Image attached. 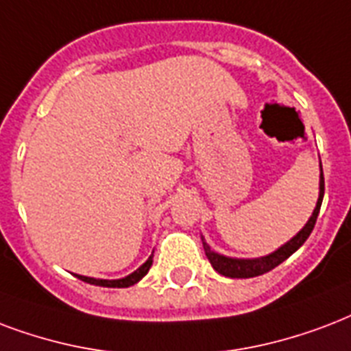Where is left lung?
Returning <instances> with one entry per match:
<instances>
[{
    "instance_id": "1",
    "label": "left lung",
    "mask_w": 351,
    "mask_h": 351,
    "mask_svg": "<svg viewBox=\"0 0 351 351\" xmlns=\"http://www.w3.org/2000/svg\"><path fill=\"white\" fill-rule=\"evenodd\" d=\"M322 167V165H320ZM322 199H324V175H322V169H320V193H318V200L315 210H313V215L309 217V221L306 223V226L294 235L293 239L287 241L283 247H280L276 252L269 254V256H263V258H256V259H237V258H226L223 254L213 252L208 243L202 241L204 245V252L206 258L210 259L211 267L223 274L226 278H254V276H261L265 272L272 271L274 267H278L280 263H283L289 256H293L298 248L306 243V239L309 237V234L315 228V223H317L318 211H320V206H322Z\"/></svg>"
}]
</instances>
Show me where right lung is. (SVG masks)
<instances>
[{
    "label": "right lung",
    "mask_w": 351,
    "mask_h": 351,
    "mask_svg": "<svg viewBox=\"0 0 351 351\" xmlns=\"http://www.w3.org/2000/svg\"><path fill=\"white\" fill-rule=\"evenodd\" d=\"M151 265H152V254L149 256V259H147L145 263L141 265L138 271H134L132 274H128V276L121 278V280H95V278L79 276V274H75V276L79 278V280H82V282L92 283V285H99V287H130V285L138 283L141 278L145 276L147 272H149V269H151Z\"/></svg>",
    "instance_id": "1"
}]
</instances>
